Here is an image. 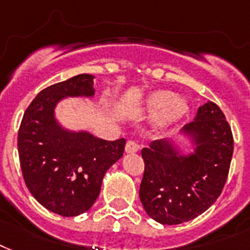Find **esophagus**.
<instances>
[{"label":"esophagus","mask_w":250,"mask_h":250,"mask_svg":"<svg viewBox=\"0 0 250 250\" xmlns=\"http://www.w3.org/2000/svg\"><path fill=\"white\" fill-rule=\"evenodd\" d=\"M138 143H135L134 141H129V142L126 143V146H125V151H126L127 154H134V152H138Z\"/></svg>","instance_id":"esophagus-1"}]
</instances>
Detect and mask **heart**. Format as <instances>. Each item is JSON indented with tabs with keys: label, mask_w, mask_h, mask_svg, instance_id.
Segmentation results:
<instances>
[{
	"label": "heart",
	"mask_w": 250,
	"mask_h": 250,
	"mask_svg": "<svg viewBox=\"0 0 250 250\" xmlns=\"http://www.w3.org/2000/svg\"><path fill=\"white\" fill-rule=\"evenodd\" d=\"M188 109L189 107L185 99L181 96H175L171 91L159 90L151 92L143 100L138 113L141 116L150 117L160 113L158 125L162 129H167L183 119L188 113Z\"/></svg>",
	"instance_id": "1"
}]
</instances>
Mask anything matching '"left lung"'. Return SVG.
Masks as SVG:
<instances>
[{
	"mask_svg": "<svg viewBox=\"0 0 250 250\" xmlns=\"http://www.w3.org/2000/svg\"><path fill=\"white\" fill-rule=\"evenodd\" d=\"M181 135L191 151H181L176 139L154 141L142 148L145 173L139 198L147 215L162 224H180L205 212L227 181L233 137L226 116L208 102Z\"/></svg>",
	"mask_w": 250,
	"mask_h": 250,
	"instance_id": "left-lung-1",
	"label": "left lung"
}]
</instances>
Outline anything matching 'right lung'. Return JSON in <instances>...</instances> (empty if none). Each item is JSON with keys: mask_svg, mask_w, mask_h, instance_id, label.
Wrapping results in <instances>:
<instances>
[{"mask_svg": "<svg viewBox=\"0 0 250 250\" xmlns=\"http://www.w3.org/2000/svg\"><path fill=\"white\" fill-rule=\"evenodd\" d=\"M94 78L79 74L40 91L18 131L19 160L28 190L39 204L62 216L91 208L105 172L125 150L124 138L105 141L86 130H69L56 119V107L65 98H94Z\"/></svg>", "mask_w": 250, "mask_h": 250, "instance_id": "1", "label": "right lung"}]
</instances>
